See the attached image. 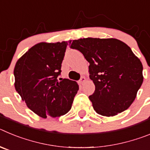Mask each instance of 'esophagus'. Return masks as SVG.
<instances>
[{
  "instance_id": "1",
  "label": "esophagus",
  "mask_w": 150,
  "mask_h": 150,
  "mask_svg": "<svg viewBox=\"0 0 150 150\" xmlns=\"http://www.w3.org/2000/svg\"><path fill=\"white\" fill-rule=\"evenodd\" d=\"M85 81H86V78H85L84 76H83V77H81L80 80L79 81V83L80 85H83V83H85Z\"/></svg>"
}]
</instances>
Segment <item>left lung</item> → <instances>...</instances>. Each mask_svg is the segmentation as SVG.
Listing matches in <instances>:
<instances>
[{
    "label": "left lung",
    "mask_w": 150,
    "mask_h": 150,
    "mask_svg": "<svg viewBox=\"0 0 150 150\" xmlns=\"http://www.w3.org/2000/svg\"><path fill=\"white\" fill-rule=\"evenodd\" d=\"M89 62V77L95 86L90 95L98 114L113 116L134 100L144 81L143 65L129 46L115 38H83L69 41Z\"/></svg>",
    "instance_id": "1"
}]
</instances>
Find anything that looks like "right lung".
I'll return each instance as SVG.
<instances>
[{
  "mask_svg": "<svg viewBox=\"0 0 150 150\" xmlns=\"http://www.w3.org/2000/svg\"><path fill=\"white\" fill-rule=\"evenodd\" d=\"M67 43H40L17 61L15 88L30 110L42 118L59 117L71 108L76 82L58 80Z\"/></svg>",
  "mask_w": 150,
  "mask_h": 150,
  "instance_id": "1",
  "label": "right lung"
}]
</instances>
